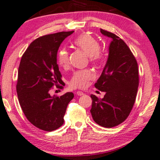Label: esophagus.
I'll list each match as a JSON object with an SVG mask.
<instances>
[{"instance_id": "obj_1", "label": "esophagus", "mask_w": 160, "mask_h": 160, "mask_svg": "<svg viewBox=\"0 0 160 160\" xmlns=\"http://www.w3.org/2000/svg\"><path fill=\"white\" fill-rule=\"evenodd\" d=\"M76 94L78 95V96H82V95H84V93H83V92H82V91H77L76 92Z\"/></svg>"}]
</instances>
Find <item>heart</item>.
<instances>
[{
    "instance_id": "heart-1",
    "label": "heart",
    "mask_w": 160,
    "mask_h": 160,
    "mask_svg": "<svg viewBox=\"0 0 160 160\" xmlns=\"http://www.w3.org/2000/svg\"><path fill=\"white\" fill-rule=\"evenodd\" d=\"M76 47L80 48L86 55L94 61L100 60L99 51L100 44L94 37L89 34H82L74 41ZM58 63L61 67H66L69 63V54L66 48H61L58 54ZM94 78L91 70H80L74 72L69 81V86L73 88H84L88 85V82Z\"/></svg>"
}]
</instances>
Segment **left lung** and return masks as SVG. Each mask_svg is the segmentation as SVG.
<instances>
[{"mask_svg": "<svg viewBox=\"0 0 160 160\" xmlns=\"http://www.w3.org/2000/svg\"><path fill=\"white\" fill-rule=\"evenodd\" d=\"M111 38L108 56L95 88L105 92L99 99L91 95V113L97 124L111 128L127 119L136 101L138 87V63L132 52L118 36L100 29Z\"/></svg>", "mask_w": 160, "mask_h": 160, "instance_id": "1", "label": "left lung"}]
</instances>
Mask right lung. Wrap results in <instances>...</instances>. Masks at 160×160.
<instances>
[{"instance_id":"obj_1","label":"right lung","mask_w":160,"mask_h":160,"mask_svg":"<svg viewBox=\"0 0 160 160\" xmlns=\"http://www.w3.org/2000/svg\"><path fill=\"white\" fill-rule=\"evenodd\" d=\"M73 32L39 37L30 44L21 59L16 84L18 101L27 119L42 130L51 132L63 124L67 107L74 97L72 92L61 97L49 93L54 84L62 82L57 64L58 48Z\"/></svg>"}]
</instances>
